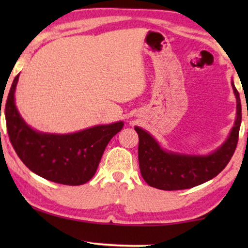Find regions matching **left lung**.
Listing matches in <instances>:
<instances>
[{"instance_id":"left-lung-1","label":"left lung","mask_w":248,"mask_h":248,"mask_svg":"<svg viewBox=\"0 0 248 248\" xmlns=\"http://www.w3.org/2000/svg\"><path fill=\"white\" fill-rule=\"evenodd\" d=\"M232 87L237 101L235 124L226 141L211 154L198 155L165 150L150 133L134 127L139 135L141 175L149 185L164 191L191 188L216 177L226 167L236 150L242 123V105L233 81Z\"/></svg>"}]
</instances>
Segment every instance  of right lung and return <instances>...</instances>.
<instances>
[{
  "mask_svg": "<svg viewBox=\"0 0 248 248\" xmlns=\"http://www.w3.org/2000/svg\"><path fill=\"white\" fill-rule=\"evenodd\" d=\"M18 80L19 74L5 101V121L10 141L21 161L40 177L59 184L82 185L90 181L108 142L123 128V122L69 134L36 131L26 123L16 106Z\"/></svg>",
  "mask_w": 248,
  "mask_h": 248,
  "instance_id": "right-lung-1",
  "label": "right lung"
}]
</instances>
